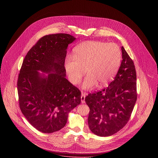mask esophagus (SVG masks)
Segmentation results:
<instances>
[{
  "label": "esophagus",
  "instance_id": "obj_1",
  "mask_svg": "<svg viewBox=\"0 0 158 158\" xmlns=\"http://www.w3.org/2000/svg\"><path fill=\"white\" fill-rule=\"evenodd\" d=\"M85 95L82 94L81 95V102H82V104H84L85 102Z\"/></svg>",
  "mask_w": 158,
  "mask_h": 158
}]
</instances>
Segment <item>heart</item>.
<instances>
[{
  "mask_svg": "<svg viewBox=\"0 0 158 158\" xmlns=\"http://www.w3.org/2000/svg\"><path fill=\"white\" fill-rule=\"evenodd\" d=\"M73 57L69 56L64 68L72 83L81 82L86 72L88 76L82 85L83 89H90L98 84L104 86L115 75L120 63L121 52L115 43L88 41L76 47Z\"/></svg>",
  "mask_w": 158,
  "mask_h": 158,
  "instance_id": "heart-1",
  "label": "heart"
}]
</instances>
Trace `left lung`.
I'll use <instances>...</instances> for the list:
<instances>
[{
	"label": "left lung",
	"mask_w": 158,
	"mask_h": 158,
	"mask_svg": "<svg viewBox=\"0 0 158 158\" xmlns=\"http://www.w3.org/2000/svg\"><path fill=\"white\" fill-rule=\"evenodd\" d=\"M121 52L123 60L114 81L107 88L85 98L90 109L89 127L98 136L113 135L124 127L137 100L135 66L123 47Z\"/></svg>",
	"instance_id": "left-lung-1"
}]
</instances>
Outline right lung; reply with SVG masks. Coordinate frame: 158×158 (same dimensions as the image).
I'll return each mask as SVG.
<instances>
[{
  "mask_svg": "<svg viewBox=\"0 0 158 158\" xmlns=\"http://www.w3.org/2000/svg\"><path fill=\"white\" fill-rule=\"evenodd\" d=\"M75 40L68 34L45 35L23 61L17 83L19 107L31 124L42 133L64 127L68 114L81 104V91L66 78L64 68L68 45Z\"/></svg>",
  "mask_w": 158,
  "mask_h": 158,
  "instance_id": "obj_1",
  "label": "right lung"
}]
</instances>
